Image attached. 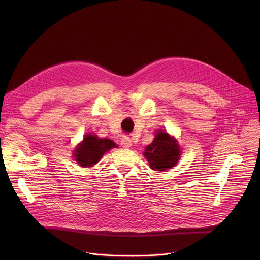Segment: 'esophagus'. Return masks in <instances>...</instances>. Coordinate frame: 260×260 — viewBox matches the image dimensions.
Segmentation results:
<instances>
[{"mask_svg": "<svg viewBox=\"0 0 260 260\" xmlns=\"http://www.w3.org/2000/svg\"><path fill=\"white\" fill-rule=\"evenodd\" d=\"M121 145H122L123 147H125V148L131 147V146H132V140H131V138L127 137V136H123L122 139H121Z\"/></svg>", "mask_w": 260, "mask_h": 260, "instance_id": "34e87169", "label": "esophagus"}]
</instances>
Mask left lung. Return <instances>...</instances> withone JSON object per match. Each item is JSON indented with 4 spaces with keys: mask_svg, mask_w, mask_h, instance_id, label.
<instances>
[{
    "mask_svg": "<svg viewBox=\"0 0 260 260\" xmlns=\"http://www.w3.org/2000/svg\"><path fill=\"white\" fill-rule=\"evenodd\" d=\"M180 148L177 141L167 132H159L152 144L145 147L143 155L153 170L163 172L175 167L180 158Z\"/></svg>",
    "mask_w": 260,
    "mask_h": 260,
    "instance_id": "obj_1",
    "label": "left lung"
}]
</instances>
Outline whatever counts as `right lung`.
Instances as JSON below:
<instances>
[{
    "label": "right lung",
    "instance_id": "1",
    "mask_svg": "<svg viewBox=\"0 0 260 260\" xmlns=\"http://www.w3.org/2000/svg\"><path fill=\"white\" fill-rule=\"evenodd\" d=\"M113 147H117L109 139H100L93 135H86L83 141L74 151V157L81 167H92Z\"/></svg>",
    "mask_w": 260,
    "mask_h": 260
}]
</instances>
